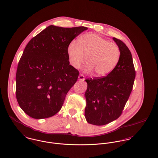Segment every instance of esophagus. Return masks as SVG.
I'll list each match as a JSON object with an SVG mask.
<instances>
[{
  "label": "esophagus",
  "instance_id": "esophagus-1",
  "mask_svg": "<svg viewBox=\"0 0 158 158\" xmlns=\"http://www.w3.org/2000/svg\"><path fill=\"white\" fill-rule=\"evenodd\" d=\"M78 79L80 80V81H84L85 79V77H84V75L83 74H80L79 77H78Z\"/></svg>",
  "mask_w": 158,
  "mask_h": 158
}]
</instances>
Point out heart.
Instances as JSON below:
<instances>
[{
  "mask_svg": "<svg viewBox=\"0 0 158 158\" xmlns=\"http://www.w3.org/2000/svg\"><path fill=\"white\" fill-rule=\"evenodd\" d=\"M68 54L74 68L79 69L86 58L85 71H94L96 76L101 77L108 74L115 68L120 58L121 50L115 43L94 34H86L80 36L77 43H70Z\"/></svg>",
  "mask_w": 158,
  "mask_h": 158,
  "instance_id": "1",
  "label": "heart"
}]
</instances>
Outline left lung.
Masks as SVG:
<instances>
[{"instance_id":"8db88e82","label":"left lung","mask_w":158,"mask_h":158,"mask_svg":"<svg viewBox=\"0 0 158 158\" xmlns=\"http://www.w3.org/2000/svg\"><path fill=\"white\" fill-rule=\"evenodd\" d=\"M113 40L121 50L115 68L107 76L85 79V118L94 125L102 126L117 119L134 86L136 72L131 52L122 40L114 37Z\"/></svg>"}]
</instances>
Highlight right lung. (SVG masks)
<instances>
[{"mask_svg": "<svg viewBox=\"0 0 158 158\" xmlns=\"http://www.w3.org/2000/svg\"><path fill=\"white\" fill-rule=\"evenodd\" d=\"M87 29L50 25L29 41L19 62L15 78L16 98L27 115L41 119L60 110L79 74L69 64L68 47Z\"/></svg>", "mask_w": 158, "mask_h": 158, "instance_id": "right-lung-1", "label": "right lung"}]
</instances>
